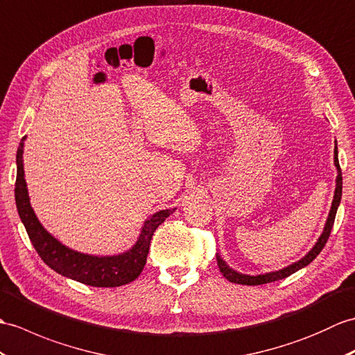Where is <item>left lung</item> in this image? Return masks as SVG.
Listing matches in <instances>:
<instances>
[{"label": "left lung", "instance_id": "left-lung-1", "mask_svg": "<svg viewBox=\"0 0 355 355\" xmlns=\"http://www.w3.org/2000/svg\"><path fill=\"white\" fill-rule=\"evenodd\" d=\"M334 166L337 169V177H336V189H334L331 209H329L328 218H327V222L324 225V232H322V234L319 236L316 243L313 245V248L306 255H304L302 259L292 263V265H289V266H286L283 269H278V270L266 272V274H257V275L242 274V272H237L233 268H230L227 265V261L222 259L220 254L218 252L216 260H218L219 270H220V274L228 279V282L236 283V284H246V286H257V284H266V283H272V282H278V279H283L286 277L295 274L296 270L306 268L307 265H310V263L318 257L319 252L324 250V246H325L328 237H329V233H331V228H333L334 219H336V213H337V209H339V204H340V200H342V171H340V164H339V155H337V144L334 145Z\"/></svg>", "mask_w": 355, "mask_h": 355}]
</instances>
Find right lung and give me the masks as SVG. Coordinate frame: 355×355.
<instances>
[{
  "instance_id": "right-lung-1",
  "label": "right lung",
  "mask_w": 355,
  "mask_h": 355,
  "mask_svg": "<svg viewBox=\"0 0 355 355\" xmlns=\"http://www.w3.org/2000/svg\"><path fill=\"white\" fill-rule=\"evenodd\" d=\"M26 139L27 136L22 137L18 153H16L15 201L22 224L40 259L57 274L87 286L118 287L135 282L144 270L154 232L177 209L155 211L144 222L135 245L123 252L114 255H94L72 250L46 232L31 207L22 160Z\"/></svg>"
}]
</instances>
